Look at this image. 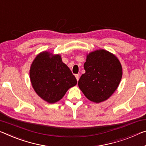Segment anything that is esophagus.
Instances as JSON below:
<instances>
[{"mask_svg": "<svg viewBox=\"0 0 146 146\" xmlns=\"http://www.w3.org/2000/svg\"><path fill=\"white\" fill-rule=\"evenodd\" d=\"M75 77H76V78H77V81H78V80H79V75H78V74L75 75Z\"/></svg>", "mask_w": 146, "mask_h": 146, "instance_id": "34e87169", "label": "esophagus"}]
</instances>
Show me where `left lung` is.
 <instances>
[{"label": "left lung", "instance_id": "8db88e82", "mask_svg": "<svg viewBox=\"0 0 146 146\" xmlns=\"http://www.w3.org/2000/svg\"><path fill=\"white\" fill-rule=\"evenodd\" d=\"M84 68L86 73L78 80V86L84 96L94 103L109 98L121 81V64L114 54L105 50L90 52Z\"/></svg>", "mask_w": 146, "mask_h": 146}]
</instances>
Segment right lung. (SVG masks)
<instances>
[{
	"label": "right lung",
	"mask_w": 146,
	"mask_h": 146,
	"mask_svg": "<svg viewBox=\"0 0 146 146\" xmlns=\"http://www.w3.org/2000/svg\"><path fill=\"white\" fill-rule=\"evenodd\" d=\"M51 54L45 51L36 57L31 65L30 77L36 94L47 102L54 103L77 81L61 56Z\"/></svg>",
	"instance_id": "1"
}]
</instances>
